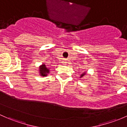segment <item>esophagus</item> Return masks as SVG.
<instances>
[{"instance_id":"esophagus-1","label":"esophagus","mask_w":127,"mask_h":127,"mask_svg":"<svg viewBox=\"0 0 127 127\" xmlns=\"http://www.w3.org/2000/svg\"><path fill=\"white\" fill-rule=\"evenodd\" d=\"M64 63H66V62H64Z\"/></svg>"}]
</instances>
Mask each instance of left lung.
Here are the masks:
<instances>
[{
    "mask_svg": "<svg viewBox=\"0 0 127 127\" xmlns=\"http://www.w3.org/2000/svg\"><path fill=\"white\" fill-rule=\"evenodd\" d=\"M85 74H86V73H85V72H84L83 74H82L81 75L80 77H83V76H85Z\"/></svg>",
    "mask_w": 127,
    "mask_h": 127,
    "instance_id": "left-lung-1",
    "label": "left lung"
}]
</instances>
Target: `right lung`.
I'll use <instances>...</instances> for the list:
<instances>
[{
  "label": "right lung",
  "mask_w": 127,
  "mask_h": 127,
  "mask_svg": "<svg viewBox=\"0 0 127 127\" xmlns=\"http://www.w3.org/2000/svg\"><path fill=\"white\" fill-rule=\"evenodd\" d=\"M49 73V68L46 67V65L44 64L41 66L39 67V74L41 76H43V77H45V76L47 75V74Z\"/></svg>",
  "instance_id": "obj_1"
}]
</instances>
